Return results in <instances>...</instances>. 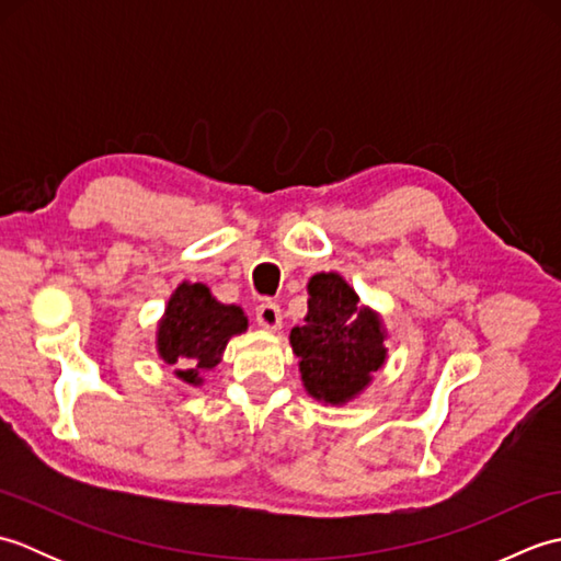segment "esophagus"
I'll use <instances>...</instances> for the list:
<instances>
[{
    "instance_id": "34e87169",
    "label": "esophagus",
    "mask_w": 561,
    "mask_h": 561,
    "mask_svg": "<svg viewBox=\"0 0 561 561\" xmlns=\"http://www.w3.org/2000/svg\"><path fill=\"white\" fill-rule=\"evenodd\" d=\"M257 318V325L265 328V330H279L282 328V308L272 301H265L257 306L255 311Z\"/></svg>"
}]
</instances>
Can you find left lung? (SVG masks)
<instances>
[{
    "mask_svg": "<svg viewBox=\"0 0 561 561\" xmlns=\"http://www.w3.org/2000/svg\"><path fill=\"white\" fill-rule=\"evenodd\" d=\"M388 332L374 308L337 272L308 279V313L289 342L299 356L304 388L325 404H344L371 386L388 359Z\"/></svg>",
    "mask_w": 561,
    "mask_h": 561,
    "instance_id": "1",
    "label": "left lung"
}]
</instances>
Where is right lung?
Listing matches in <instances>:
<instances>
[{
	"instance_id": "right-lung-1",
	"label": "right lung",
	"mask_w": 561,
	"mask_h": 561,
	"mask_svg": "<svg viewBox=\"0 0 561 561\" xmlns=\"http://www.w3.org/2000/svg\"><path fill=\"white\" fill-rule=\"evenodd\" d=\"M248 330L241 306L221 304L207 284L183 282L171 294L157 330V350L165 364L181 366L175 376L190 386H202V374L219 366L226 344Z\"/></svg>"
}]
</instances>
